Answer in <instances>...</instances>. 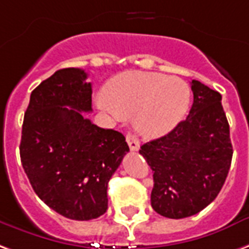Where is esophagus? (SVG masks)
<instances>
[{"mask_svg":"<svg viewBox=\"0 0 249 249\" xmlns=\"http://www.w3.org/2000/svg\"><path fill=\"white\" fill-rule=\"evenodd\" d=\"M126 142L129 145V148L132 152H137L140 149V141L139 139L132 133H126Z\"/></svg>","mask_w":249,"mask_h":249,"instance_id":"esophagus-1","label":"esophagus"}]
</instances>
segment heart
Returning <instances> with one entry per match:
<instances>
[{"label":"heart","mask_w":249,"mask_h":249,"mask_svg":"<svg viewBox=\"0 0 249 249\" xmlns=\"http://www.w3.org/2000/svg\"><path fill=\"white\" fill-rule=\"evenodd\" d=\"M97 106L112 117L134 113V125L146 137H161L185 119L191 101L189 84L177 76L126 71L107 83Z\"/></svg>","instance_id":"heart-1"}]
</instances>
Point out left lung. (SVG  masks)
Wrapping results in <instances>:
<instances>
[{"label": "left lung", "mask_w": 249, "mask_h": 249, "mask_svg": "<svg viewBox=\"0 0 249 249\" xmlns=\"http://www.w3.org/2000/svg\"><path fill=\"white\" fill-rule=\"evenodd\" d=\"M191 91L189 116L140 149L153 171V210L170 219L187 218L207 207L222 190L232 160L222 95L198 80L191 82Z\"/></svg>", "instance_id": "left-lung-1"}]
</instances>
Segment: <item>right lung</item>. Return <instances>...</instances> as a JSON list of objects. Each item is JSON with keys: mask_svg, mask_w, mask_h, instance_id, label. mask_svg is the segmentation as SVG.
Segmentation results:
<instances>
[{"mask_svg": "<svg viewBox=\"0 0 249 249\" xmlns=\"http://www.w3.org/2000/svg\"><path fill=\"white\" fill-rule=\"evenodd\" d=\"M91 110L87 72L63 68L31 92L22 125L19 154L31 187L49 207L73 220L106 213L108 182L129 152L123 133L83 116Z\"/></svg>", "mask_w": 249, "mask_h": 249, "instance_id": "add662e5", "label": "right lung"}]
</instances>
